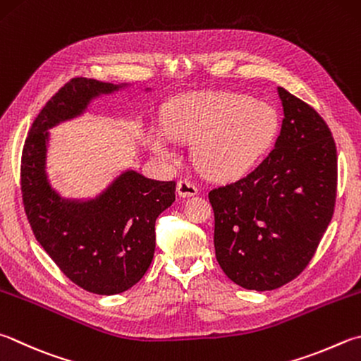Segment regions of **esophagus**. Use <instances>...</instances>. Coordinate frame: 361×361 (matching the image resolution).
<instances>
[{"mask_svg": "<svg viewBox=\"0 0 361 361\" xmlns=\"http://www.w3.org/2000/svg\"><path fill=\"white\" fill-rule=\"evenodd\" d=\"M176 192H178L180 197H192V195L199 194V189L191 181L180 180L178 185H176Z\"/></svg>", "mask_w": 361, "mask_h": 361, "instance_id": "obj_1", "label": "esophagus"}]
</instances>
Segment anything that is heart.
Returning a JSON list of instances; mask_svg holds the SVG:
<instances>
[{
	"label": "heart",
	"instance_id": "1",
	"mask_svg": "<svg viewBox=\"0 0 361 361\" xmlns=\"http://www.w3.org/2000/svg\"><path fill=\"white\" fill-rule=\"evenodd\" d=\"M274 109L227 91L188 93L170 101L162 128H147L145 145L159 159L173 162V140L194 142L192 156L202 173L233 180L247 173L278 135Z\"/></svg>",
	"mask_w": 361,
	"mask_h": 361
}]
</instances>
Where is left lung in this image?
Wrapping results in <instances>:
<instances>
[{"instance_id":"1","label":"left lung","mask_w":361,"mask_h":361,"mask_svg":"<svg viewBox=\"0 0 361 361\" xmlns=\"http://www.w3.org/2000/svg\"><path fill=\"white\" fill-rule=\"evenodd\" d=\"M284 118L274 149L245 178L209 191L222 271L273 290L310 264L336 200V145L316 110L278 87Z\"/></svg>"}]
</instances>
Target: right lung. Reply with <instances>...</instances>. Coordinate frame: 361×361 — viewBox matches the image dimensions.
Masks as SVG:
<instances>
[{
  "instance_id": "right-lung-1",
  "label": "right lung",
  "mask_w": 361,
  "mask_h": 361,
  "mask_svg": "<svg viewBox=\"0 0 361 361\" xmlns=\"http://www.w3.org/2000/svg\"><path fill=\"white\" fill-rule=\"evenodd\" d=\"M128 87L72 78L37 115L22 153V197L36 240L72 283L97 295L121 293L147 273L156 219L175 202V181L128 169L93 199L63 197L47 175L49 129L83 115L96 97Z\"/></svg>"
}]
</instances>
